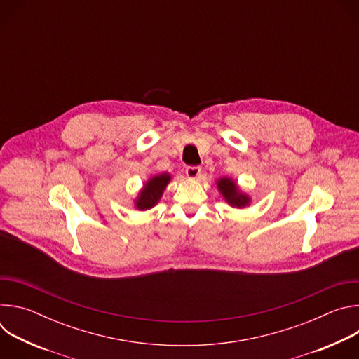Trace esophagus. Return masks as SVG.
Returning <instances> with one entry per match:
<instances>
[{
    "mask_svg": "<svg viewBox=\"0 0 359 359\" xmlns=\"http://www.w3.org/2000/svg\"><path fill=\"white\" fill-rule=\"evenodd\" d=\"M200 168H197V166H187L186 168V176L189 177V179H197L198 176H200Z\"/></svg>",
    "mask_w": 359,
    "mask_h": 359,
    "instance_id": "1",
    "label": "esophagus"
}]
</instances>
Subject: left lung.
<instances>
[{"instance_id":"obj_1","label":"left lung","mask_w":359,"mask_h":359,"mask_svg":"<svg viewBox=\"0 0 359 359\" xmlns=\"http://www.w3.org/2000/svg\"><path fill=\"white\" fill-rule=\"evenodd\" d=\"M217 187L230 206L238 208V209L248 206L250 197L238 190L234 180H231L229 177H222L220 180H217Z\"/></svg>"}]
</instances>
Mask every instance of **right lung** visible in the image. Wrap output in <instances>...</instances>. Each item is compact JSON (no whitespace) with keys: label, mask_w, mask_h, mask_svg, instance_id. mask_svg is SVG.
<instances>
[{"label":"right lung","mask_w":359,"mask_h":359,"mask_svg":"<svg viewBox=\"0 0 359 359\" xmlns=\"http://www.w3.org/2000/svg\"><path fill=\"white\" fill-rule=\"evenodd\" d=\"M170 180V175L162 173L155 177H151L143 187V190L139 193V197L136 198L135 204L139 210H147L155 206V204L161 200L163 190L166 189L168 183Z\"/></svg>","instance_id":"1"}]
</instances>
